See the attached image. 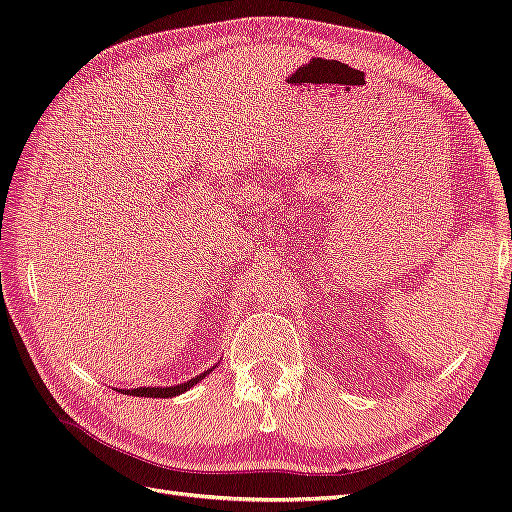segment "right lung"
<instances>
[{
    "instance_id": "right-lung-1",
    "label": "right lung",
    "mask_w": 512,
    "mask_h": 512,
    "mask_svg": "<svg viewBox=\"0 0 512 512\" xmlns=\"http://www.w3.org/2000/svg\"><path fill=\"white\" fill-rule=\"evenodd\" d=\"M215 367H218V365H213L211 369L203 371V374H198L192 380L181 382V384H173V386H138V389H119V391H123L126 395H134V397H160V399L177 397V395H181L185 391H190L194 384H198L205 376H209Z\"/></svg>"
}]
</instances>
